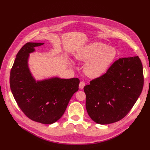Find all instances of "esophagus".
I'll use <instances>...</instances> for the list:
<instances>
[{
    "label": "esophagus",
    "instance_id": "esophagus-1",
    "mask_svg": "<svg viewBox=\"0 0 150 150\" xmlns=\"http://www.w3.org/2000/svg\"><path fill=\"white\" fill-rule=\"evenodd\" d=\"M85 84H85V83L84 82V81H81V82H80V83H79V88H80V89H83L84 87Z\"/></svg>",
    "mask_w": 150,
    "mask_h": 150
}]
</instances>
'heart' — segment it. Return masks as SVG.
<instances>
[{
  "label": "heart",
  "instance_id": "1",
  "mask_svg": "<svg viewBox=\"0 0 150 150\" xmlns=\"http://www.w3.org/2000/svg\"><path fill=\"white\" fill-rule=\"evenodd\" d=\"M79 61L86 62L84 71L89 78L103 76L114 62L117 56L115 48L101 42H93L81 47L74 53Z\"/></svg>",
  "mask_w": 150,
  "mask_h": 150
}]
</instances>
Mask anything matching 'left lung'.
I'll list each match as a JSON object with an SVG mask.
<instances>
[{
    "mask_svg": "<svg viewBox=\"0 0 150 150\" xmlns=\"http://www.w3.org/2000/svg\"><path fill=\"white\" fill-rule=\"evenodd\" d=\"M143 83V66L139 57L120 58L105 74L84 86L89 116L100 125L121 120L137 102Z\"/></svg>",
    "mask_w": 150,
    "mask_h": 150,
    "instance_id": "obj_1",
    "label": "left lung"
}]
</instances>
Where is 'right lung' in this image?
Returning <instances> with one entry per match:
<instances>
[{
    "instance_id": "1",
    "label": "right lung",
    "mask_w": 150,
    "mask_h": 150,
    "mask_svg": "<svg viewBox=\"0 0 150 150\" xmlns=\"http://www.w3.org/2000/svg\"><path fill=\"white\" fill-rule=\"evenodd\" d=\"M40 42H28L18 52L10 74V87L18 106L29 118L52 124L64 114L71 98L79 89L78 78L58 77L36 81L28 66L29 54Z\"/></svg>"
}]
</instances>
